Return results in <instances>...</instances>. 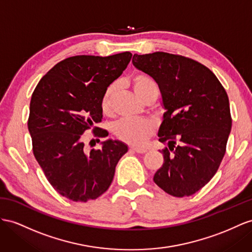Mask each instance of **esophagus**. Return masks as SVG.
<instances>
[{
    "mask_svg": "<svg viewBox=\"0 0 252 252\" xmlns=\"http://www.w3.org/2000/svg\"><path fill=\"white\" fill-rule=\"evenodd\" d=\"M130 151L136 152V153H145L147 151V149H145V148H134V147H131L130 148Z\"/></svg>",
    "mask_w": 252,
    "mask_h": 252,
    "instance_id": "1",
    "label": "esophagus"
}]
</instances>
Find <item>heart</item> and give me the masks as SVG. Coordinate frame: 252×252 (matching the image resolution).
I'll use <instances>...</instances> for the list:
<instances>
[{
	"instance_id": "heart-1",
	"label": "heart",
	"mask_w": 252,
	"mask_h": 252,
	"mask_svg": "<svg viewBox=\"0 0 252 252\" xmlns=\"http://www.w3.org/2000/svg\"><path fill=\"white\" fill-rule=\"evenodd\" d=\"M131 85L138 98L145 102L151 96L157 99L158 88L149 76L138 73L133 75L131 79ZM116 93V86H108L103 94L101 106L105 114L111 112L113 101ZM156 131L153 122L149 120H122L113 126V132L120 140L133 146L144 145L151 135Z\"/></svg>"
}]
</instances>
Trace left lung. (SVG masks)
<instances>
[{"instance_id":"1","label":"left lung","mask_w":252,"mask_h":252,"mask_svg":"<svg viewBox=\"0 0 252 252\" xmlns=\"http://www.w3.org/2000/svg\"><path fill=\"white\" fill-rule=\"evenodd\" d=\"M132 63L158 83L166 112L159 141L162 167L153 181L173 197L201 189L217 172L232 126L229 98L216 75L189 57L134 54Z\"/></svg>"}]
</instances>
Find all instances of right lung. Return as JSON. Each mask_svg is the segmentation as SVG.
<instances>
[{
	"label": "right lung",
	"instance_id": "add662e5",
	"mask_svg": "<svg viewBox=\"0 0 252 252\" xmlns=\"http://www.w3.org/2000/svg\"><path fill=\"white\" fill-rule=\"evenodd\" d=\"M131 59L130 52L68 57L42 77L32 94L28 126L34 156L50 184L64 198L86 202L101 196L127 152L126 145L112 139L87 152L82 135L102 121L103 94ZM93 132L98 137L108 135L96 126Z\"/></svg>",
	"mask_w": 252,
	"mask_h": 252
}]
</instances>
